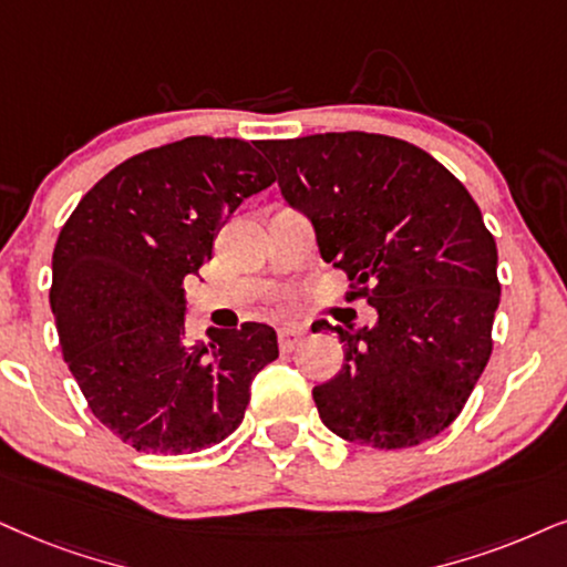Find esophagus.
<instances>
[{
  "instance_id": "34e87169",
  "label": "esophagus",
  "mask_w": 567,
  "mask_h": 567,
  "mask_svg": "<svg viewBox=\"0 0 567 567\" xmlns=\"http://www.w3.org/2000/svg\"><path fill=\"white\" fill-rule=\"evenodd\" d=\"M277 340H279V350H282V353H290V350L300 346V340H303V329L279 327L277 329Z\"/></svg>"
}]
</instances>
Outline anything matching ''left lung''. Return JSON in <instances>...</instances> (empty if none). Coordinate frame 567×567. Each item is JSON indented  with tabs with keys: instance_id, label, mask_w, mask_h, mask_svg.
Masks as SVG:
<instances>
[{
	"instance_id": "left-lung-1",
	"label": "left lung",
	"mask_w": 567,
	"mask_h": 567,
	"mask_svg": "<svg viewBox=\"0 0 567 567\" xmlns=\"http://www.w3.org/2000/svg\"><path fill=\"white\" fill-rule=\"evenodd\" d=\"M259 148L285 200L311 219L321 259L346 271L350 298L377 308L374 327H334L346 363L313 386L321 421L379 450L432 440L492 355L497 243L476 200L432 154L390 135L319 133Z\"/></svg>"
}]
</instances>
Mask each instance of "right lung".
<instances>
[{
  "instance_id": "right-lung-1",
  "label": "right lung",
  "mask_w": 567,
  "mask_h": 567,
  "mask_svg": "<svg viewBox=\"0 0 567 567\" xmlns=\"http://www.w3.org/2000/svg\"><path fill=\"white\" fill-rule=\"evenodd\" d=\"M256 148L190 135L135 154L56 238L49 303L62 358L93 415L138 453H198L230 436L254 377L279 355L259 321L185 337L183 279L212 259L221 219L275 183Z\"/></svg>"
}]
</instances>
